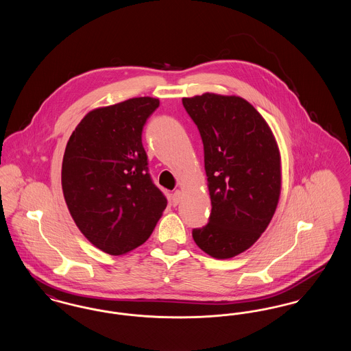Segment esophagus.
Listing matches in <instances>:
<instances>
[{"mask_svg":"<svg viewBox=\"0 0 351 351\" xmlns=\"http://www.w3.org/2000/svg\"><path fill=\"white\" fill-rule=\"evenodd\" d=\"M180 200H182V192H180V191H175V193H173L172 197H171L172 206H178Z\"/></svg>","mask_w":351,"mask_h":351,"instance_id":"esophagus-1","label":"esophagus"}]
</instances>
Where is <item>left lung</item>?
I'll use <instances>...</instances> for the list:
<instances>
[{
    "label": "left lung",
    "mask_w": 351,
    "mask_h": 351,
    "mask_svg": "<svg viewBox=\"0 0 351 351\" xmlns=\"http://www.w3.org/2000/svg\"><path fill=\"white\" fill-rule=\"evenodd\" d=\"M183 105L200 132L212 201L208 223L192 237L208 255L233 258L256 242L276 210L279 149L267 122L241 97L204 93Z\"/></svg>",
    "instance_id": "obj_1"
}]
</instances>
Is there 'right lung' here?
Returning <instances> with one entry per match:
<instances>
[{"mask_svg":"<svg viewBox=\"0 0 351 351\" xmlns=\"http://www.w3.org/2000/svg\"><path fill=\"white\" fill-rule=\"evenodd\" d=\"M159 106L135 97L89 112L69 136L62 186L69 213L97 249L122 255L145 243L167 206L149 173L142 132Z\"/></svg>","mask_w":351,"mask_h":351,"instance_id":"obj_1","label":"right lung"}]
</instances>
